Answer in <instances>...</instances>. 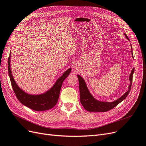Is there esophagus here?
<instances>
[{"label": "esophagus", "instance_id": "1", "mask_svg": "<svg viewBox=\"0 0 146 146\" xmlns=\"http://www.w3.org/2000/svg\"><path fill=\"white\" fill-rule=\"evenodd\" d=\"M76 66H74V68H76Z\"/></svg>", "mask_w": 146, "mask_h": 146}]
</instances>
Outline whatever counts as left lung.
<instances>
[{
    "label": "left lung",
    "mask_w": 146,
    "mask_h": 146,
    "mask_svg": "<svg viewBox=\"0 0 146 146\" xmlns=\"http://www.w3.org/2000/svg\"><path fill=\"white\" fill-rule=\"evenodd\" d=\"M124 35L126 36V37L127 38V39H128V37L127 36H126V35L125 33H124ZM133 57H134V56H133ZM134 68H133L132 70V72L131 73L130 76H129L130 85L129 86V90H128V91L125 92V94H123L121 97L119 98L117 100L113 101V102H103V101H100L95 99L92 96V95L90 94V92H89L84 79L81 76H80L79 75H78V78L79 79V83L80 98L81 104L84 106L85 109L88 111L106 112L113 109L114 107H115L117 104H119L120 102H122L123 100H125V98L127 97L128 95L129 94L131 88L132 77H133V74H134Z\"/></svg>",
    "instance_id": "1"
}]
</instances>
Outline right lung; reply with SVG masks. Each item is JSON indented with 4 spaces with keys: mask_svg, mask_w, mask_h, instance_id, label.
I'll return each mask as SVG.
<instances>
[{
    "mask_svg": "<svg viewBox=\"0 0 146 146\" xmlns=\"http://www.w3.org/2000/svg\"><path fill=\"white\" fill-rule=\"evenodd\" d=\"M10 58L11 52L8 61V73L12 89H13L18 100L23 105L35 111L48 110L54 107L58 102L62 82L68 76L69 73H70L71 68L68 69L66 72L64 73L62 76L58 78L56 83L50 90L45 94L33 96V95H30L24 92L17 85L12 75L10 67Z\"/></svg>",
    "mask_w": 146,
    "mask_h": 146,
    "instance_id": "right-lung-1",
    "label": "right lung"
}]
</instances>
